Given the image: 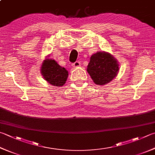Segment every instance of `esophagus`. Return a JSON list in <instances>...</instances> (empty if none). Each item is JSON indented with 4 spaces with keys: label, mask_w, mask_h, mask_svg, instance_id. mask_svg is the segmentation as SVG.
<instances>
[{
    "label": "esophagus",
    "mask_w": 155,
    "mask_h": 155,
    "mask_svg": "<svg viewBox=\"0 0 155 155\" xmlns=\"http://www.w3.org/2000/svg\"><path fill=\"white\" fill-rule=\"evenodd\" d=\"M73 67L74 68H78V67L80 66V61H75L74 63H73Z\"/></svg>",
    "instance_id": "34e87169"
}]
</instances>
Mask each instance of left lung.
Masks as SVG:
<instances>
[{
  "instance_id": "left-lung-1",
  "label": "left lung",
  "mask_w": 155,
  "mask_h": 155,
  "mask_svg": "<svg viewBox=\"0 0 155 155\" xmlns=\"http://www.w3.org/2000/svg\"><path fill=\"white\" fill-rule=\"evenodd\" d=\"M87 71L97 85H105L115 78L119 72L117 61L107 52H98L90 57Z\"/></svg>"
}]
</instances>
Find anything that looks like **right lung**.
Segmentation results:
<instances>
[{"label":"right lung","instance_id":"add662e5","mask_svg":"<svg viewBox=\"0 0 155 155\" xmlns=\"http://www.w3.org/2000/svg\"><path fill=\"white\" fill-rule=\"evenodd\" d=\"M41 74L46 81L57 87L63 86L68 77V71L65 68L61 67L56 61L48 58L43 61Z\"/></svg>","mask_w":155,"mask_h":155}]
</instances>
